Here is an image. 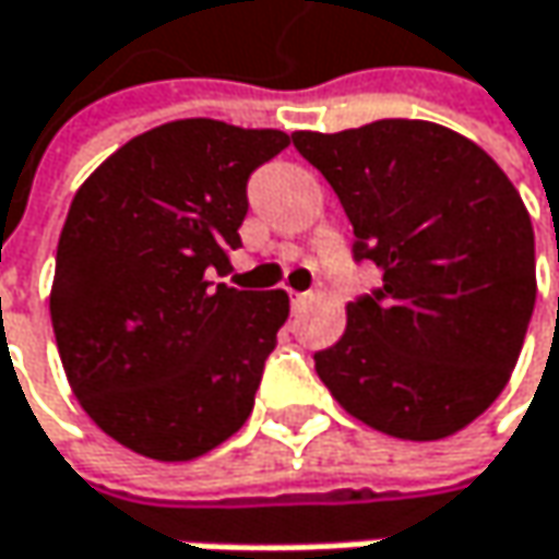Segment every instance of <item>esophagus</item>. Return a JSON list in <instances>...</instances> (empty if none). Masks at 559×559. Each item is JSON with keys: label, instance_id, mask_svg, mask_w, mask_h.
Returning a JSON list of instances; mask_svg holds the SVG:
<instances>
[{"label": "esophagus", "instance_id": "obj_1", "mask_svg": "<svg viewBox=\"0 0 559 559\" xmlns=\"http://www.w3.org/2000/svg\"><path fill=\"white\" fill-rule=\"evenodd\" d=\"M313 300V294L310 290H300V294H290V310H304L307 304Z\"/></svg>", "mask_w": 559, "mask_h": 559}]
</instances>
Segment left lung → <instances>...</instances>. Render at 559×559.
I'll return each instance as SVG.
<instances>
[{
	"mask_svg": "<svg viewBox=\"0 0 559 559\" xmlns=\"http://www.w3.org/2000/svg\"><path fill=\"white\" fill-rule=\"evenodd\" d=\"M383 284L348 304L317 374L365 426L435 441L502 393L534 313L532 217L477 143L429 121L290 133ZM559 259V255H557Z\"/></svg>",
	"mask_w": 559,
	"mask_h": 559,
	"instance_id": "left-lung-1",
	"label": "left lung"
}]
</instances>
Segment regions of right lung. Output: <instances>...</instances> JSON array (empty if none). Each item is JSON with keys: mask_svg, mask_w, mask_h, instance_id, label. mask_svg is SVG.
Listing matches in <instances>:
<instances>
[{"mask_svg": "<svg viewBox=\"0 0 559 559\" xmlns=\"http://www.w3.org/2000/svg\"><path fill=\"white\" fill-rule=\"evenodd\" d=\"M284 146V130L173 121L70 204L50 294L63 371L92 423L143 457H201L252 413L287 294L211 278L242 246L249 176Z\"/></svg>", "mask_w": 559, "mask_h": 559, "instance_id": "1", "label": "right lung"}]
</instances>
